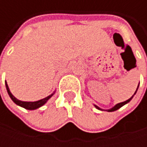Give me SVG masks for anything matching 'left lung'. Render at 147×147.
<instances>
[{
  "label": "left lung",
  "mask_w": 147,
  "mask_h": 147,
  "mask_svg": "<svg viewBox=\"0 0 147 147\" xmlns=\"http://www.w3.org/2000/svg\"><path fill=\"white\" fill-rule=\"evenodd\" d=\"M140 84V83H139ZM138 88H139V85H138V87H137V89H136V91H135V93L134 94V95L136 94V92H137V90H138ZM134 95H133L131 98H129V100H127L126 101H123V102H121V103H118V104H117L116 105H114L112 108H111V109H108V110H105V111H110V112H111V111H117V110H118L119 108H121L122 106H123L124 105H126V104H128V103L131 100L133 99V97H134ZM94 106H95V108H97L98 110H100V111H103V109L101 108H100L99 106H97L96 105H94Z\"/></svg>",
  "instance_id": "left-lung-1"
}]
</instances>
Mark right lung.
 Returning a JSON list of instances; mask_svg holds the SVG:
<instances>
[{
	"label": "right lung",
	"mask_w": 147,
	"mask_h": 147,
	"mask_svg": "<svg viewBox=\"0 0 147 147\" xmlns=\"http://www.w3.org/2000/svg\"><path fill=\"white\" fill-rule=\"evenodd\" d=\"M6 82V88H7V93H8L10 98L12 99V100H13L16 105H19V106L24 108V109H27V110H36V109L40 108L41 106H42L43 105H45L46 103L47 102V100H48L54 94V93H55V91H54L52 94L48 95L47 97H46L44 99H42V100H37V101H22V100H18L17 98H15L14 96L13 95V94L10 92V89H9V88H8V85H7V82Z\"/></svg>",
	"instance_id": "1"
}]
</instances>
